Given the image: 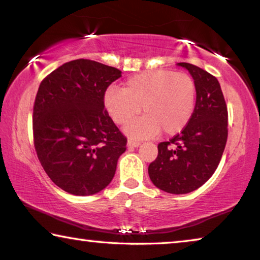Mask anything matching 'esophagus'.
<instances>
[{
	"label": "esophagus",
	"instance_id": "34e87169",
	"mask_svg": "<svg viewBox=\"0 0 260 260\" xmlns=\"http://www.w3.org/2000/svg\"><path fill=\"white\" fill-rule=\"evenodd\" d=\"M140 142H136V141H133V140H128L127 141V147H128L129 149L131 148H138L140 147Z\"/></svg>",
	"mask_w": 260,
	"mask_h": 260
}]
</instances>
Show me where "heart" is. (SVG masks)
<instances>
[{
	"label": "heart",
	"mask_w": 260,
	"mask_h": 260,
	"mask_svg": "<svg viewBox=\"0 0 260 260\" xmlns=\"http://www.w3.org/2000/svg\"><path fill=\"white\" fill-rule=\"evenodd\" d=\"M196 100L192 78L183 72L170 70L136 74L127 79L124 88L109 87L103 103L117 125H125L143 108V117L128 123L125 133L134 139L181 132L190 120Z\"/></svg>",
	"instance_id": "obj_1"
}]
</instances>
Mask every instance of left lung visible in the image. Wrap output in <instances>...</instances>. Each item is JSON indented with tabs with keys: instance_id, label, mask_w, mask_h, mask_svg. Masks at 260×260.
<instances>
[{
	"instance_id": "1",
	"label": "left lung",
	"mask_w": 260,
	"mask_h": 260,
	"mask_svg": "<svg viewBox=\"0 0 260 260\" xmlns=\"http://www.w3.org/2000/svg\"><path fill=\"white\" fill-rule=\"evenodd\" d=\"M177 65L195 82V109L181 133L158 144L148 173L160 190L180 195L203 186L217 170L227 142L228 113L217 78L192 64Z\"/></svg>"
}]
</instances>
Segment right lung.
Masks as SVG:
<instances>
[{
  "mask_svg": "<svg viewBox=\"0 0 260 260\" xmlns=\"http://www.w3.org/2000/svg\"><path fill=\"white\" fill-rule=\"evenodd\" d=\"M121 71L90 59L68 61L43 79L33 109L34 146L43 170L69 193H98L112 181L127 140L104 109Z\"/></svg>",
  "mask_w": 260,
  "mask_h": 260,
  "instance_id": "1",
  "label": "right lung"
}]
</instances>
